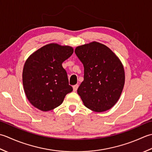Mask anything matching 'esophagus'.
<instances>
[{"mask_svg":"<svg viewBox=\"0 0 152 152\" xmlns=\"http://www.w3.org/2000/svg\"><path fill=\"white\" fill-rule=\"evenodd\" d=\"M78 87H79V85H74L73 86V91L74 92H76L77 91V88H78Z\"/></svg>","mask_w":152,"mask_h":152,"instance_id":"obj_1","label":"esophagus"}]
</instances>
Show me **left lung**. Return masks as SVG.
Returning <instances> with one entry per match:
<instances>
[{"instance_id": "8db88e82", "label": "left lung", "mask_w": 152, "mask_h": 152, "mask_svg": "<svg viewBox=\"0 0 152 152\" xmlns=\"http://www.w3.org/2000/svg\"><path fill=\"white\" fill-rule=\"evenodd\" d=\"M75 54L84 66V80L77 89L85 106L94 111L111 109L125 84V72L118 57L97 42L77 47Z\"/></svg>"}]
</instances>
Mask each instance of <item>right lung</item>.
<instances>
[{"label":"right lung","instance_id":"add662e5","mask_svg":"<svg viewBox=\"0 0 152 152\" xmlns=\"http://www.w3.org/2000/svg\"><path fill=\"white\" fill-rule=\"evenodd\" d=\"M73 53L71 46L49 44L28 58L23 70V85L30 103L39 110L50 111L60 106L72 92L62 63Z\"/></svg>","mask_w":152,"mask_h":152}]
</instances>
